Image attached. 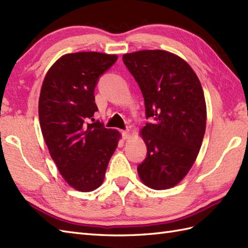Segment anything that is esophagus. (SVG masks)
<instances>
[{"label": "esophagus", "mask_w": 248, "mask_h": 248, "mask_svg": "<svg viewBox=\"0 0 248 248\" xmlns=\"http://www.w3.org/2000/svg\"><path fill=\"white\" fill-rule=\"evenodd\" d=\"M123 137L124 138V140H129V138L131 137V133L129 130H125V131H123Z\"/></svg>", "instance_id": "1"}]
</instances>
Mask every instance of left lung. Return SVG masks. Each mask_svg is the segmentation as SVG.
Instances as JSON below:
<instances>
[{
  "instance_id": "obj_1",
  "label": "left lung",
  "mask_w": 248,
  "mask_h": 248,
  "mask_svg": "<svg viewBox=\"0 0 248 248\" xmlns=\"http://www.w3.org/2000/svg\"><path fill=\"white\" fill-rule=\"evenodd\" d=\"M123 60L141 90L147 118L155 119L140 131L148 152L138 175L149 188H172L187 175L202 146L207 119L202 85L192 67L170 51L138 50Z\"/></svg>"
}]
</instances>
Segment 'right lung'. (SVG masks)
<instances>
[{
  "label": "right lung",
  "mask_w": 248,
  "mask_h": 248,
  "mask_svg": "<svg viewBox=\"0 0 248 248\" xmlns=\"http://www.w3.org/2000/svg\"><path fill=\"white\" fill-rule=\"evenodd\" d=\"M117 55L97 51L66 54L46 73L39 97V122L50 157L72 188L90 192L105 181L122 134L99 122L94 90L98 77Z\"/></svg>",
  "instance_id": "obj_1"
}]
</instances>
